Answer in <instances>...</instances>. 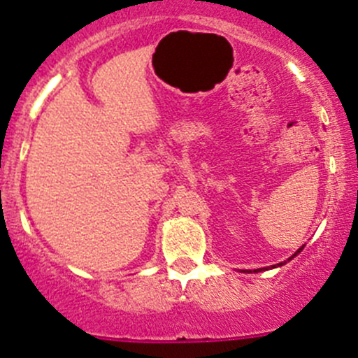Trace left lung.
Wrapping results in <instances>:
<instances>
[{
  "label": "left lung",
  "instance_id": "obj_1",
  "mask_svg": "<svg viewBox=\"0 0 358 358\" xmlns=\"http://www.w3.org/2000/svg\"><path fill=\"white\" fill-rule=\"evenodd\" d=\"M299 252H300V249H299Z\"/></svg>",
  "mask_w": 358,
  "mask_h": 358
}]
</instances>
